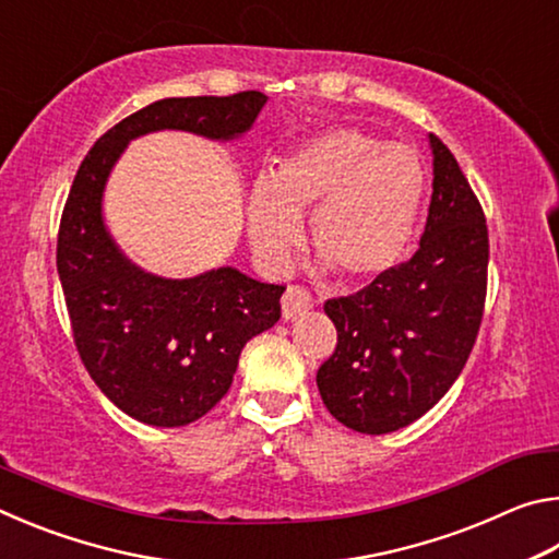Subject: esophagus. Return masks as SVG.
<instances>
[{
	"mask_svg": "<svg viewBox=\"0 0 559 559\" xmlns=\"http://www.w3.org/2000/svg\"><path fill=\"white\" fill-rule=\"evenodd\" d=\"M310 306H313V298H310V293L302 288V286H288L286 293H283L281 298V308H283V318L293 320L302 313H308Z\"/></svg>",
	"mask_w": 559,
	"mask_h": 559,
	"instance_id": "esophagus-1",
	"label": "esophagus"
}]
</instances>
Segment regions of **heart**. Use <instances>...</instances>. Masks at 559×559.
Masks as SVG:
<instances>
[{
  "label": "heart",
  "mask_w": 559,
  "mask_h": 559,
  "mask_svg": "<svg viewBox=\"0 0 559 559\" xmlns=\"http://www.w3.org/2000/svg\"><path fill=\"white\" fill-rule=\"evenodd\" d=\"M424 192L427 173L409 145L359 128L328 130L251 185V249L266 269H283L300 241V216L313 211L310 241L340 276H382L412 241Z\"/></svg>",
  "instance_id": "b5f03b06"
}]
</instances>
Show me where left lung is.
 Masks as SVG:
<instances>
[{
  "label": "left lung",
  "instance_id": "1",
  "mask_svg": "<svg viewBox=\"0 0 559 559\" xmlns=\"http://www.w3.org/2000/svg\"><path fill=\"white\" fill-rule=\"evenodd\" d=\"M419 249L353 296L325 300L337 345L318 370L328 412L359 433H390L456 382L486 306L488 226L456 157L437 135Z\"/></svg>",
  "mask_w": 559,
  "mask_h": 559
}]
</instances>
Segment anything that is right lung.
<instances>
[{
	"mask_svg": "<svg viewBox=\"0 0 559 559\" xmlns=\"http://www.w3.org/2000/svg\"><path fill=\"white\" fill-rule=\"evenodd\" d=\"M266 103L259 91L165 98L112 126L88 150L66 200L59 269L73 343L100 392L132 419L185 427L229 392L243 345L278 323L286 286L231 266L159 278L130 263L103 224V189L130 140L187 130L234 140Z\"/></svg>",
	"mask_w": 559,
	"mask_h": 559,
	"instance_id": "add662e5",
	"label": "right lung"
}]
</instances>
